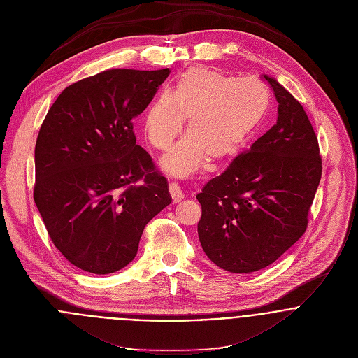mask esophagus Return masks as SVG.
<instances>
[{"label": "esophagus", "instance_id": "1", "mask_svg": "<svg viewBox=\"0 0 358 358\" xmlns=\"http://www.w3.org/2000/svg\"><path fill=\"white\" fill-rule=\"evenodd\" d=\"M169 193L172 196V200L173 203H179L182 199H183V192L180 189V186L176 183V182H171L169 183Z\"/></svg>", "mask_w": 358, "mask_h": 358}]
</instances>
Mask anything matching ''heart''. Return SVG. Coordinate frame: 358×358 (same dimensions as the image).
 Wrapping results in <instances>:
<instances>
[{"label": "heart", "instance_id": "b5f03b06", "mask_svg": "<svg viewBox=\"0 0 358 358\" xmlns=\"http://www.w3.org/2000/svg\"><path fill=\"white\" fill-rule=\"evenodd\" d=\"M269 92L257 79H236L207 67H190L169 93H161L144 115V134L158 151H166L187 121L185 138L164 158L178 176L237 157L264 121Z\"/></svg>", "mask_w": 358, "mask_h": 358}]
</instances>
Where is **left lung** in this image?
Here are the masks:
<instances>
[{"mask_svg": "<svg viewBox=\"0 0 358 358\" xmlns=\"http://www.w3.org/2000/svg\"><path fill=\"white\" fill-rule=\"evenodd\" d=\"M264 79L278 101L276 124L196 196L203 251L234 273L271 265L303 236L322 178L319 142L306 111L275 79Z\"/></svg>", "mask_w": 358, "mask_h": 358, "instance_id": "1", "label": "left lung"}]
</instances>
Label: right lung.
<instances>
[{"label":"right lung","instance_id":"right-lung-1","mask_svg":"<svg viewBox=\"0 0 358 358\" xmlns=\"http://www.w3.org/2000/svg\"><path fill=\"white\" fill-rule=\"evenodd\" d=\"M169 73L104 70L66 87L41 125L34 200L55 247L86 272L128 265L148 222L172 201L132 124Z\"/></svg>","mask_w":358,"mask_h":358}]
</instances>
